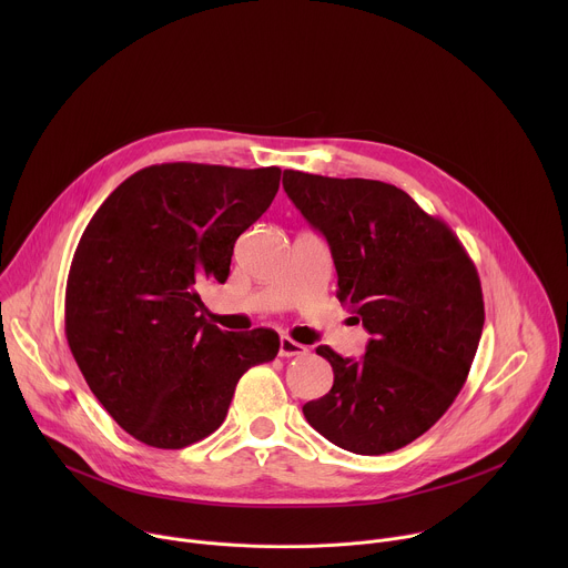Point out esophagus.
Wrapping results in <instances>:
<instances>
[{
	"instance_id": "1",
	"label": "esophagus",
	"mask_w": 568,
	"mask_h": 568,
	"mask_svg": "<svg viewBox=\"0 0 568 568\" xmlns=\"http://www.w3.org/2000/svg\"><path fill=\"white\" fill-rule=\"evenodd\" d=\"M278 355L281 357H303L307 355V346L290 339V337H281V346H278Z\"/></svg>"
}]
</instances>
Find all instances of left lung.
Returning a JSON list of instances; mask_svg holds the SVG:
<instances>
[{
	"instance_id": "1",
	"label": "left lung",
	"mask_w": 568,
	"mask_h": 568,
	"mask_svg": "<svg viewBox=\"0 0 568 568\" xmlns=\"http://www.w3.org/2000/svg\"><path fill=\"white\" fill-rule=\"evenodd\" d=\"M283 189L328 240L337 298L373 335L362 359L316 348L335 382L303 416L353 454L395 452L432 429L467 379L485 321L476 267L397 186L285 171Z\"/></svg>"
}]
</instances>
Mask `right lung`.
I'll return each mask as SVG.
<instances>
[{
	"label": "right lung",
	"instance_id": "1",
	"mask_svg": "<svg viewBox=\"0 0 568 568\" xmlns=\"http://www.w3.org/2000/svg\"><path fill=\"white\" fill-rule=\"evenodd\" d=\"M281 169L159 164L128 178L80 237L64 294L71 355L136 440L182 449L226 418L237 379L272 362L274 331L206 323L197 287L224 283L237 235L272 204Z\"/></svg>",
	"mask_w": 568,
	"mask_h": 568
}]
</instances>
